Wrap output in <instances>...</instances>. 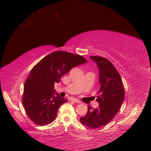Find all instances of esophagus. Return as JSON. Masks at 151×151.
Returning <instances> with one entry per match:
<instances>
[{
  "instance_id": "obj_1",
  "label": "esophagus",
  "mask_w": 151,
  "mask_h": 151,
  "mask_svg": "<svg viewBox=\"0 0 151 151\" xmlns=\"http://www.w3.org/2000/svg\"><path fill=\"white\" fill-rule=\"evenodd\" d=\"M72 101H74V102H75V103H77V104H81V101H79V99H75V98L72 99Z\"/></svg>"
}]
</instances>
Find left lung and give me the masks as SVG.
Returning a JSON list of instances; mask_svg holds the SVG:
<instances>
[{"label": "left lung", "mask_w": 151, "mask_h": 151, "mask_svg": "<svg viewBox=\"0 0 151 151\" xmlns=\"http://www.w3.org/2000/svg\"><path fill=\"white\" fill-rule=\"evenodd\" d=\"M97 64L101 84L96 101L99 106L96 109L88 106V111L80 122L89 129H99L106 125L116 116L125 97L122 79L116 69L109 60L102 57L91 56Z\"/></svg>", "instance_id": "left-lung-1"}]
</instances>
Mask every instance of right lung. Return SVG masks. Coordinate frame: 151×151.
Returning a JSON list of instances; mask_svg holds the SVG:
<instances>
[{
    "instance_id": "add662e5",
    "label": "right lung",
    "mask_w": 151,
    "mask_h": 151,
    "mask_svg": "<svg viewBox=\"0 0 151 151\" xmlns=\"http://www.w3.org/2000/svg\"><path fill=\"white\" fill-rule=\"evenodd\" d=\"M87 62L81 55L56 51L47 55L30 71L24 84L22 102L35 124L45 126L55 120L59 107L67 101L55 95V83L72 67Z\"/></svg>"
}]
</instances>
